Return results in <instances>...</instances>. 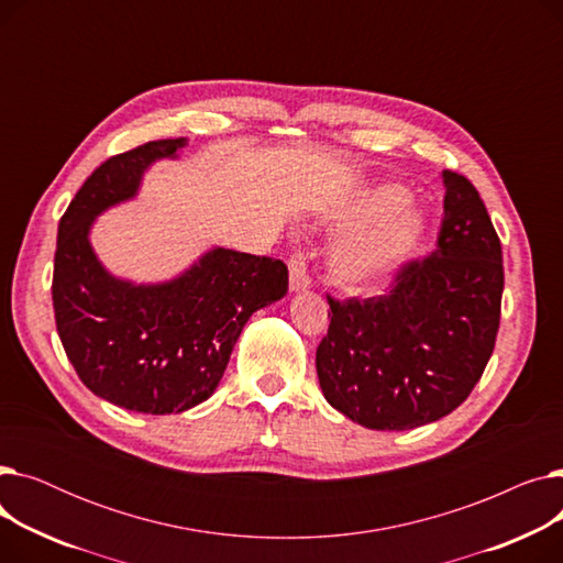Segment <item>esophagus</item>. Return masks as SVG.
Returning <instances> with one entry per match:
<instances>
[{
  "mask_svg": "<svg viewBox=\"0 0 563 563\" xmlns=\"http://www.w3.org/2000/svg\"><path fill=\"white\" fill-rule=\"evenodd\" d=\"M312 283L310 272H308V260L303 251H294L289 255V287L291 291H301L308 289Z\"/></svg>",
  "mask_w": 563,
  "mask_h": 563,
  "instance_id": "1",
  "label": "esophagus"
}]
</instances>
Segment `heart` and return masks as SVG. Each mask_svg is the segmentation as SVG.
I'll return each mask as SVG.
<instances>
[{
    "label": "heart",
    "mask_w": 563,
    "mask_h": 563,
    "mask_svg": "<svg viewBox=\"0 0 563 563\" xmlns=\"http://www.w3.org/2000/svg\"><path fill=\"white\" fill-rule=\"evenodd\" d=\"M408 198V189L399 185H369L342 207L338 225L358 232L344 236L331 255V276L340 287H369L416 249L424 219Z\"/></svg>",
    "instance_id": "b5f03b06"
}]
</instances>
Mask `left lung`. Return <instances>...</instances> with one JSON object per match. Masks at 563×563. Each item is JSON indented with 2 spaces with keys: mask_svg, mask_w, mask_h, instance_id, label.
<instances>
[{
  "mask_svg": "<svg viewBox=\"0 0 563 563\" xmlns=\"http://www.w3.org/2000/svg\"><path fill=\"white\" fill-rule=\"evenodd\" d=\"M445 217L435 251L406 262L388 294L335 301L317 346L327 401L376 431H406L461 406L499 329V236L465 175L442 170Z\"/></svg>",
  "mask_w": 563,
  "mask_h": 563,
  "instance_id": "1",
  "label": "left lung"
}]
</instances>
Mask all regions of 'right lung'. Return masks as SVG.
Segmentation results:
<instances>
[{
	"mask_svg": "<svg viewBox=\"0 0 563 563\" xmlns=\"http://www.w3.org/2000/svg\"><path fill=\"white\" fill-rule=\"evenodd\" d=\"M187 139L147 141L107 159L58 221L52 301L56 331L93 395L136 412H183L212 397L249 317L287 294L283 260L230 249L205 253L159 285L113 278L88 230L136 196L143 170L177 157Z\"/></svg>",
	"mask_w": 563,
	"mask_h": 563,
	"instance_id": "obj_1",
	"label": "right lung"
}]
</instances>
